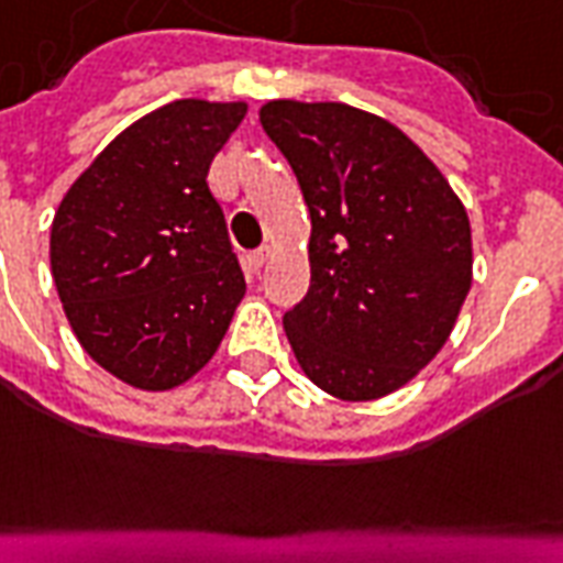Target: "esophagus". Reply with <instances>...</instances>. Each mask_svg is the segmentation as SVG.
<instances>
[{
  "label": "esophagus",
  "instance_id": "1",
  "mask_svg": "<svg viewBox=\"0 0 563 563\" xmlns=\"http://www.w3.org/2000/svg\"><path fill=\"white\" fill-rule=\"evenodd\" d=\"M271 260V250L262 247L256 250V253H247V260H244V265H247L250 274H260L262 268H265V262Z\"/></svg>",
  "mask_w": 563,
  "mask_h": 563
}]
</instances>
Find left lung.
I'll return each instance as SVG.
<instances>
[{"mask_svg": "<svg viewBox=\"0 0 563 563\" xmlns=\"http://www.w3.org/2000/svg\"><path fill=\"white\" fill-rule=\"evenodd\" d=\"M310 208V289L283 316L303 376L345 402L409 385L472 289V227L397 124L336 101L262 103Z\"/></svg>", "mask_w": 563, "mask_h": 563, "instance_id": "1", "label": "left lung"}]
</instances>
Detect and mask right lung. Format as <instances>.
I'll return each mask as SVG.
<instances>
[{"label":"right lung","mask_w":563,"mask_h":563,"mask_svg":"<svg viewBox=\"0 0 563 563\" xmlns=\"http://www.w3.org/2000/svg\"><path fill=\"white\" fill-rule=\"evenodd\" d=\"M244 112V101L164 103L128 124L62 197L53 283L86 355L124 385H185L214 357L244 298L206 181Z\"/></svg>","instance_id":"1"}]
</instances>
